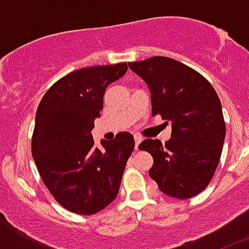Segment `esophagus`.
Masks as SVG:
<instances>
[{
  "label": "esophagus",
  "instance_id": "34e87169",
  "mask_svg": "<svg viewBox=\"0 0 249 249\" xmlns=\"http://www.w3.org/2000/svg\"><path fill=\"white\" fill-rule=\"evenodd\" d=\"M135 142H136L135 148L138 149V146H140V143L142 142V137H140V136H135Z\"/></svg>",
  "mask_w": 249,
  "mask_h": 249
}]
</instances>
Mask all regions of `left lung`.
<instances>
[{
  "instance_id": "obj_1",
  "label": "left lung",
  "mask_w": 249,
  "mask_h": 249,
  "mask_svg": "<svg viewBox=\"0 0 249 249\" xmlns=\"http://www.w3.org/2000/svg\"><path fill=\"white\" fill-rule=\"evenodd\" d=\"M128 67L148 86L152 114L172 123L166 143L148 138L138 147L153 157L149 177L169 197H195L212 179L226 137L218 94L202 74L169 57L155 56Z\"/></svg>"
}]
</instances>
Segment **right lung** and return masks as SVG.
Instances as JSON below:
<instances>
[{"label": "right lung", "mask_w": 249, "mask_h": 249, "mask_svg": "<svg viewBox=\"0 0 249 249\" xmlns=\"http://www.w3.org/2000/svg\"><path fill=\"white\" fill-rule=\"evenodd\" d=\"M127 68L123 62L77 70L52 85L38 105L32 157L47 190L70 212L94 214L117 197L135 138L121 132L102 141L101 151L91 131L106 89Z\"/></svg>", "instance_id": "1"}]
</instances>
